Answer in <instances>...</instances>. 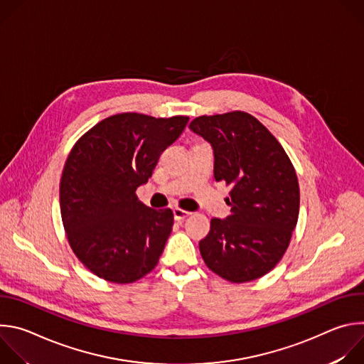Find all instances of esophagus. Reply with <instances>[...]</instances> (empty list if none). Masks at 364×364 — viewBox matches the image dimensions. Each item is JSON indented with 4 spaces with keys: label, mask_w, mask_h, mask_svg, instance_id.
<instances>
[{
    "label": "esophagus",
    "mask_w": 364,
    "mask_h": 364,
    "mask_svg": "<svg viewBox=\"0 0 364 364\" xmlns=\"http://www.w3.org/2000/svg\"><path fill=\"white\" fill-rule=\"evenodd\" d=\"M173 215H174V219L176 220H184L187 216H190L191 213L190 212H186V210H181L178 209V207H176V209L173 210Z\"/></svg>",
    "instance_id": "obj_1"
}]
</instances>
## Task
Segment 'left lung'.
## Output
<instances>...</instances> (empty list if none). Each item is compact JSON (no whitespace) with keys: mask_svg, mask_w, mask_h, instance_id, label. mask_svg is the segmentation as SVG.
Listing matches in <instances>:
<instances>
[{"mask_svg":"<svg viewBox=\"0 0 364 364\" xmlns=\"http://www.w3.org/2000/svg\"><path fill=\"white\" fill-rule=\"evenodd\" d=\"M212 145L215 178L232 187L230 216L212 219L203 261L230 282L268 274L284 256L299 212L295 170L277 138L246 112L198 117L188 127Z\"/></svg>","mask_w":364,"mask_h":364,"instance_id":"obj_1","label":"left lung"}]
</instances>
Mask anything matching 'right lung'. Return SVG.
Segmentation results:
<instances>
[{"instance_id":"1","label":"right lung","mask_w":364,"mask_h":364,"mask_svg":"<svg viewBox=\"0 0 364 364\" xmlns=\"http://www.w3.org/2000/svg\"><path fill=\"white\" fill-rule=\"evenodd\" d=\"M187 122V117L114 115L70 151L60 180L62 220L75 255L99 278L129 284L159 264L173 212L146 207L135 190Z\"/></svg>"}]
</instances>
